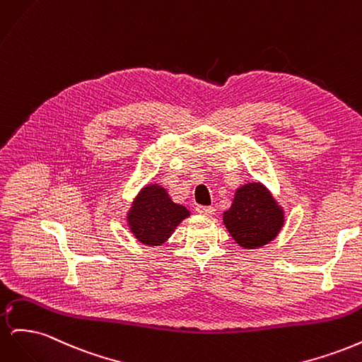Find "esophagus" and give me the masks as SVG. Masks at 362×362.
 Here are the masks:
<instances>
[{
  "mask_svg": "<svg viewBox=\"0 0 362 362\" xmlns=\"http://www.w3.org/2000/svg\"><path fill=\"white\" fill-rule=\"evenodd\" d=\"M196 211H198L199 214H206V216H211L214 214L216 208L213 205H198L196 206Z\"/></svg>",
  "mask_w": 362,
  "mask_h": 362,
  "instance_id": "obj_1",
  "label": "esophagus"
}]
</instances>
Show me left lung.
Instances as JSON below:
<instances>
[{"mask_svg": "<svg viewBox=\"0 0 362 362\" xmlns=\"http://www.w3.org/2000/svg\"><path fill=\"white\" fill-rule=\"evenodd\" d=\"M223 222L240 246L255 249L276 237L284 225V211L264 185L250 182L237 190Z\"/></svg>", "mask_w": 362, "mask_h": 362, "instance_id": "obj_1", "label": "left lung"}]
</instances>
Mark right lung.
Masks as SVG:
<instances>
[{
	"label": "right lung",
	"instance_id": "1",
	"mask_svg": "<svg viewBox=\"0 0 362 362\" xmlns=\"http://www.w3.org/2000/svg\"><path fill=\"white\" fill-rule=\"evenodd\" d=\"M189 214L187 208L175 204L160 185H148L131 206L128 223L140 243L158 246Z\"/></svg>",
	"mask_w": 362,
	"mask_h": 362
}]
</instances>
